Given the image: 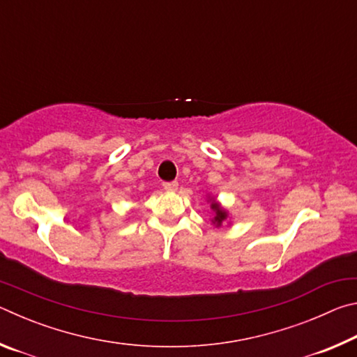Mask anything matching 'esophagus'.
<instances>
[{"label":"esophagus","instance_id":"34e87169","mask_svg":"<svg viewBox=\"0 0 357 357\" xmlns=\"http://www.w3.org/2000/svg\"><path fill=\"white\" fill-rule=\"evenodd\" d=\"M178 183L176 181H172V183H165L164 184V187H165V190H168V192H176L178 190Z\"/></svg>","mask_w":357,"mask_h":357}]
</instances>
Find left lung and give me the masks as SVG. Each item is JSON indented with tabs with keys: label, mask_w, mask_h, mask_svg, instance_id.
Segmentation results:
<instances>
[{
	"label": "left lung",
	"mask_w": 357,
	"mask_h": 357,
	"mask_svg": "<svg viewBox=\"0 0 357 357\" xmlns=\"http://www.w3.org/2000/svg\"><path fill=\"white\" fill-rule=\"evenodd\" d=\"M208 203H211V211H213V225H215L217 228L222 227V223L228 219V211L222 206L219 202H215V198L208 197Z\"/></svg>",
	"instance_id": "8db88e82"
}]
</instances>
